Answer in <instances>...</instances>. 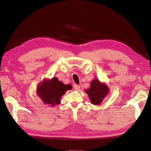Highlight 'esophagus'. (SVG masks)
I'll list each match as a JSON object with an SVG mask.
<instances>
[{
	"label": "esophagus",
	"instance_id": "34e87169",
	"mask_svg": "<svg viewBox=\"0 0 151 151\" xmlns=\"http://www.w3.org/2000/svg\"><path fill=\"white\" fill-rule=\"evenodd\" d=\"M80 88V86L78 85L75 84L74 85H73V88L75 89V90H78Z\"/></svg>",
	"mask_w": 151,
	"mask_h": 151
}]
</instances>
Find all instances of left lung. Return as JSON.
I'll list each match as a JSON object with an SVG mask.
<instances>
[{"instance_id":"1","label":"left lung","mask_w":151,"mask_h":151,"mask_svg":"<svg viewBox=\"0 0 151 151\" xmlns=\"http://www.w3.org/2000/svg\"><path fill=\"white\" fill-rule=\"evenodd\" d=\"M109 89L106 85L101 83L97 79L92 81L89 89L86 90L90 101L93 104H99L108 93Z\"/></svg>"}]
</instances>
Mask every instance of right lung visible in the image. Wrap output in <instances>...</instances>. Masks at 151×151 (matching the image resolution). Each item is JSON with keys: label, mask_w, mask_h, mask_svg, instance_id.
Segmentation results:
<instances>
[{"label": "right lung", "mask_w": 151, "mask_h": 151, "mask_svg": "<svg viewBox=\"0 0 151 151\" xmlns=\"http://www.w3.org/2000/svg\"><path fill=\"white\" fill-rule=\"evenodd\" d=\"M72 88L70 84L64 85L57 78L51 80H44L37 88V94L46 104L54 106L59 104L60 99L65 93L66 90Z\"/></svg>", "instance_id": "right-lung-1"}]
</instances>
